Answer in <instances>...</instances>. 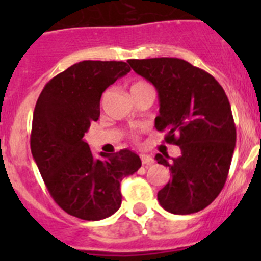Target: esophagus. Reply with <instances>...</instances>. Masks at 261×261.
Listing matches in <instances>:
<instances>
[{"label":"esophagus","mask_w":261,"mask_h":261,"mask_svg":"<svg viewBox=\"0 0 261 261\" xmlns=\"http://www.w3.org/2000/svg\"><path fill=\"white\" fill-rule=\"evenodd\" d=\"M141 162H142V165L149 166V165H153L154 159L151 158L150 155H146V154H141Z\"/></svg>","instance_id":"34e87169"}]
</instances>
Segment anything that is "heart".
Returning <instances> with one entry per match:
<instances>
[{
  "label": "heart",
  "mask_w": 261,
  "mask_h": 261,
  "mask_svg": "<svg viewBox=\"0 0 261 261\" xmlns=\"http://www.w3.org/2000/svg\"><path fill=\"white\" fill-rule=\"evenodd\" d=\"M146 85H149L147 82H145V81H136V82H133L132 86H130V90H135V89H138V87H142V86H146Z\"/></svg>",
  "instance_id": "1"
}]
</instances>
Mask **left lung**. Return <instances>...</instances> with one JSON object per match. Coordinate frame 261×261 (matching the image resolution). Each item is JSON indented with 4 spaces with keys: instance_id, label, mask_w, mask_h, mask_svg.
I'll list each match as a JSON object with an SVG mask.
<instances>
[{
    "instance_id": "obj_1",
    "label": "left lung",
    "mask_w": 261,
    "mask_h": 261,
    "mask_svg": "<svg viewBox=\"0 0 261 261\" xmlns=\"http://www.w3.org/2000/svg\"><path fill=\"white\" fill-rule=\"evenodd\" d=\"M129 65L155 86L159 115L155 128L181 155L158 163L171 179L158 192L163 209L174 214L202 211L220 195L227 179L237 129L225 90L208 71L174 57L129 60Z\"/></svg>"
}]
</instances>
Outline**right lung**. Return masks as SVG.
I'll list each match as a JSON object with an SVG mask.
<instances>
[{"label": "right lung", "instance_id": "add662e5", "mask_svg": "<svg viewBox=\"0 0 261 261\" xmlns=\"http://www.w3.org/2000/svg\"><path fill=\"white\" fill-rule=\"evenodd\" d=\"M129 71L123 61L77 62L45 85L34 110L32 156L55 202L81 220L112 216L121 205V180L141 167L128 149L94 158L84 140L99 119L103 91Z\"/></svg>", "mask_w": 261, "mask_h": 261}]
</instances>
